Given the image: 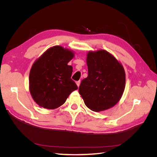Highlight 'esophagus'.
<instances>
[{"label": "esophagus", "mask_w": 157, "mask_h": 157, "mask_svg": "<svg viewBox=\"0 0 157 157\" xmlns=\"http://www.w3.org/2000/svg\"><path fill=\"white\" fill-rule=\"evenodd\" d=\"M80 83H81V81H76V85H77V86H78V87L79 86Z\"/></svg>", "instance_id": "34e87169"}]
</instances>
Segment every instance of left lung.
Returning a JSON list of instances; mask_svg holds the SVG:
<instances>
[{
	"instance_id": "8db88e82",
	"label": "left lung",
	"mask_w": 157,
	"mask_h": 157,
	"mask_svg": "<svg viewBox=\"0 0 157 157\" xmlns=\"http://www.w3.org/2000/svg\"><path fill=\"white\" fill-rule=\"evenodd\" d=\"M88 76L81 82L79 93L85 105L95 112L108 109L121 98L125 86L123 65L104 49L89 52Z\"/></svg>"
}]
</instances>
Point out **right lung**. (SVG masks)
Listing matches in <instances>:
<instances>
[{"label": "right lung", "instance_id": "1", "mask_svg": "<svg viewBox=\"0 0 157 157\" xmlns=\"http://www.w3.org/2000/svg\"><path fill=\"white\" fill-rule=\"evenodd\" d=\"M74 53L55 46L32 65L29 74V90L34 101L40 107L54 109L65 103L78 86L72 79V67L68 62Z\"/></svg>", "mask_w": 157, "mask_h": 157}]
</instances>
